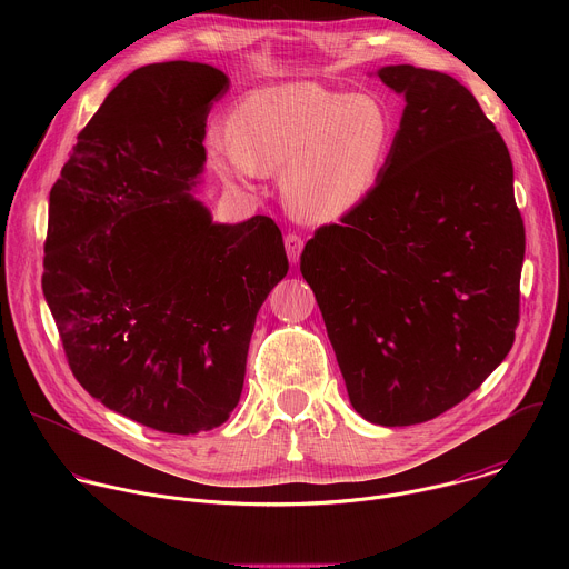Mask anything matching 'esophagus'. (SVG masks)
<instances>
[{
	"instance_id": "obj_1",
	"label": "esophagus",
	"mask_w": 569,
	"mask_h": 569,
	"mask_svg": "<svg viewBox=\"0 0 569 569\" xmlns=\"http://www.w3.org/2000/svg\"><path fill=\"white\" fill-rule=\"evenodd\" d=\"M283 242H286V254H288L290 263H297V261H299V254H301V250H303V240H301V236H297V233H288Z\"/></svg>"
}]
</instances>
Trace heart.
I'll list each match as a JSON object with an SVG mask.
<instances>
[{
  "instance_id": "1",
  "label": "heart",
  "mask_w": 569,
  "mask_h": 569,
  "mask_svg": "<svg viewBox=\"0 0 569 569\" xmlns=\"http://www.w3.org/2000/svg\"><path fill=\"white\" fill-rule=\"evenodd\" d=\"M393 119L369 94L286 83L240 99L229 136L213 137V169L250 187L259 173H283L288 209L308 222H333L376 189L393 146Z\"/></svg>"
}]
</instances>
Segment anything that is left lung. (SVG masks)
<instances>
[{
	"label": "left lung",
	"instance_id": "1",
	"mask_svg": "<svg viewBox=\"0 0 569 569\" xmlns=\"http://www.w3.org/2000/svg\"><path fill=\"white\" fill-rule=\"evenodd\" d=\"M405 110L371 196L306 242L353 410L402 428L455 408L516 340L525 224L511 154L448 73L376 71Z\"/></svg>",
	"mask_w": 569,
	"mask_h": 569
}]
</instances>
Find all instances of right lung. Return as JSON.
<instances>
[{"label":"right lung","mask_w":569,"mask_h":569,"mask_svg":"<svg viewBox=\"0 0 569 569\" xmlns=\"http://www.w3.org/2000/svg\"><path fill=\"white\" fill-rule=\"evenodd\" d=\"M224 71L189 60L128 73L80 130L49 193L42 292L76 380L167 435L238 405L257 312L288 274L272 218L213 222L193 196Z\"/></svg>","instance_id":"right-lung-1"}]
</instances>
